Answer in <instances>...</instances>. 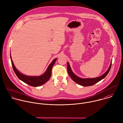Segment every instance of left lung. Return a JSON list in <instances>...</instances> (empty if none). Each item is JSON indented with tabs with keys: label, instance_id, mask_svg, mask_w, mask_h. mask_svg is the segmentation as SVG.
I'll use <instances>...</instances> for the list:
<instances>
[{
	"label": "left lung",
	"instance_id": "obj_1",
	"mask_svg": "<svg viewBox=\"0 0 123 123\" xmlns=\"http://www.w3.org/2000/svg\"><path fill=\"white\" fill-rule=\"evenodd\" d=\"M111 62L110 66L108 69L107 70V71L104 74L101 75V76H99L97 78H87V79H83V78H81L76 75H75L72 72V69L71 68V67H70V66L69 65V63H68L67 64V69H68V74L69 75V76L71 77V78L76 83L79 84L80 85H81L84 86H92L97 82H99L103 79H104L105 77H106L108 74H109L111 68Z\"/></svg>",
	"mask_w": 123,
	"mask_h": 123
}]
</instances>
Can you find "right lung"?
I'll return each mask as SVG.
<instances>
[{
    "label": "right lung",
    "mask_w": 123,
    "mask_h": 123,
    "mask_svg": "<svg viewBox=\"0 0 123 123\" xmlns=\"http://www.w3.org/2000/svg\"><path fill=\"white\" fill-rule=\"evenodd\" d=\"M10 57L13 71L17 77L24 83L32 86H38L42 85L49 79L51 74V69L52 67H53L56 60V58H55L52 61L47 68L46 72L43 75L39 76H29L23 75L17 71L13 63L11 56H10Z\"/></svg>",
    "instance_id": "right-lung-1"
}]
</instances>
